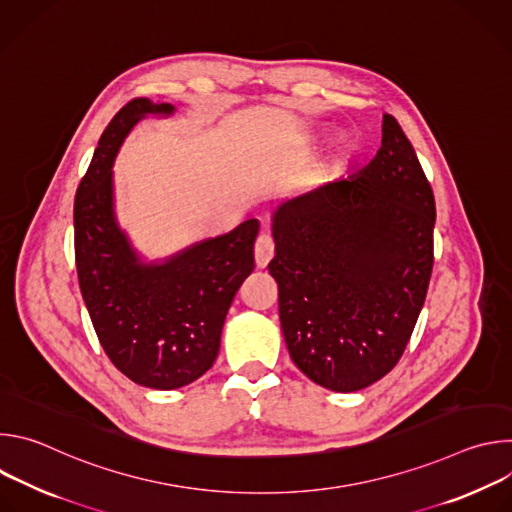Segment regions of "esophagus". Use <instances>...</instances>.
Segmentation results:
<instances>
[{"instance_id":"esophagus-1","label":"esophagus","mask_w":512,"mask_h":512,"mask_svg":"<svg viewBox=\"0 0 512 512\" xmlns=\"http://www.w3.org/2000/svg\"><path fill=\"white\" fill-rule=\"evenodd\" d=\"M275 253V245L273 239L269 235H259L255 241V263L259 269H265L269 265V261L273 259Z\"/></svg>"}]
</instances>
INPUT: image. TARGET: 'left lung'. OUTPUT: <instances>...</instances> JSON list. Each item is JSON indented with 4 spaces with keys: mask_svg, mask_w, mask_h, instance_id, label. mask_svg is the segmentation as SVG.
Instances as JSON below:
<instances>
[{
    "mask_svg": "<svg viewBox=\"0 0 512 512\" xmlns=\"http://www.w3.org/2000/svg\"><path fill=\"white\" fill-rule=\"evenodd\" d=\"M433 225L431 186L393 115L369 166L277 204L269 273L289 356L308 379L354 393L395 367L425 302Z\"/></svg>",
    "mask_w": 512,
    "mask_h": 512,
    "instance_id": "1",
    "label": "left lung"
}]
</instances>
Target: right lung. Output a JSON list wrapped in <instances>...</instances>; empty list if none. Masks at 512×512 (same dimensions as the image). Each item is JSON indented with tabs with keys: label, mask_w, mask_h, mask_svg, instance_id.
I'll return each instance as SVG.
<instances>
[{
	"label": "right lung",
	"mask_w": 512,
	"mask_h": 512,
	"mask_svg": "<svg viewBox=\"0 0 512 512\" xmlns=\"http://www.w3.org/2000/svg\"><path fill=\"white\" fill-rule=\"evenodd\" d=\"M170 103L129 101L103 131L75 198V255L81 294L99 342L115 367L150 389H180L218 356L227 312L255 267L259 221L145 261L115 214L113 164L129 131Z\"/></svg>",
	"instance_id": "add662e5"
}]
</instances>
